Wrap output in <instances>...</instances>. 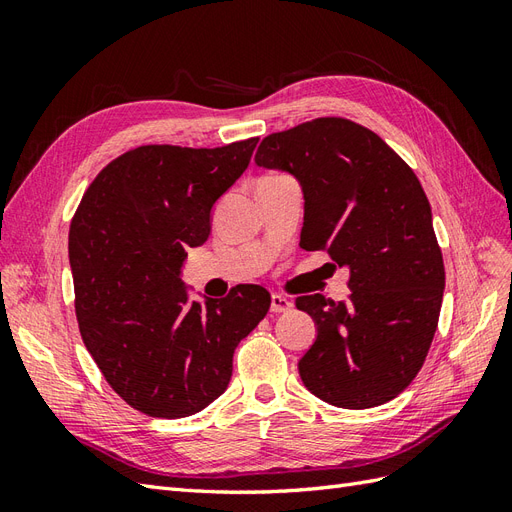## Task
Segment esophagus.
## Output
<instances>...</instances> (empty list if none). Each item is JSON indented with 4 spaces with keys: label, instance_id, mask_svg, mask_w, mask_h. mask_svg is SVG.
<instances>
[{
    "label": "esophagus",
    "instance_id": "esophagus-1",
    "mask_svg": "<svg viewBox=\"0 0 512 512\" xmlns=\"http://www.w3.org/2000/svg\"><path fill=\"white\" fill-rule=\"evenodd\" d=\"M292 309V301L284 294H271V312L273 314H284Z\"/></svg>",
    "mask_w": 512,
    "mask_h": 512
}]
</instances>
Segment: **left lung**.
I'll return each instance as SVG.
<instances>
[{
    "mask_svg": "<svg viewBox=\"0 0 512 512\" xmlns=\"http://www.w3.org/2000/svg\"><path fill=\"white\" fill-rule=\"evenodd\" d=\"M254 162L299 181L303 250H327L350 271L348 301H294L318 327L299 361L307 391L350 410L395 399L425 363L444 292L421 183L378 134L342 117L269 134Z\"/></svg>",
    "mask_w": 512,
    "mask_h": 512,
    "instance_id": "1",
    "label": "left lung"
}]
</instances>
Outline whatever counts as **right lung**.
Listing matches in <instances>:
<instances>
[{
    "label": "right lung",
    "instance_id": "obj_1",
    "mask_svg": "<svg viewBox=\"0 0 512 512\" xmlns=\"http://www.w3.org/2000/svg\"><path fill=\"white\" fill-rule=\"evenodd\" d=\"M256 143L136 147L100 170L76 209L68 254L81 337L138 412L183 418L207 408L226 391L235 348L269 312L262 286L200 303L181 280L185 250L209 239L213 205Z\"/></svg>",
    "mask_w": 512,
    "mask_h": 512
}]
</instances>
